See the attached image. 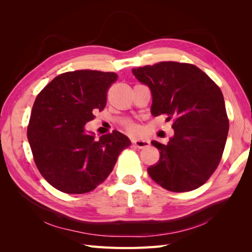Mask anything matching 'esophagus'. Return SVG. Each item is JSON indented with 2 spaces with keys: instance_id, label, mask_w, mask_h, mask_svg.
I'll use <instances>...</instances> for the list:
<instances>
[{
  "instance_id": "esophagus-1",
  "label": "esophagus",
  "mask_w": 252,
  "mask_h": 252,
  "mask_svg": "<svg viewBox=\"0 0 252 252\" xmlns=\"http://www.w3.org/2000/svg\"><path fill=\"white\" fill-rule=\"evenodd\" d=\"M132 144L135 147H138L140 149L147 147L150 145V142L148 140H132Z\"/></svg>"
}]
</instances>
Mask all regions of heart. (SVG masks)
<instances>
[{"mask_svg":"<svg viewBox=\"0 0 252 252\" xmlns=\"http://www.w3.org/2000/svg\"><path fill=\"white\" fill-rule=\"evenodd\" d=\"M128 129L130 131H135L136 130V126H134V125H128Z\"/></svg>","mask_w":252,"mask_h":252,"instance_id":"heart-1","label":"heart"}]
</instances>
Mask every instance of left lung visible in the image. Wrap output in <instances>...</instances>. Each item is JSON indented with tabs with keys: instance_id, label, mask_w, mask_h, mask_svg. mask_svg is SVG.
<instances>
[{
	"instance_id": "left-lung-1",
	"label": "left lung",
	"mask_w": 252,
	"mask_h": 252,
	"mask_svg": "<svg viewBox=\"0 0 252 252\" xmlns=\"http://www.w3.org/2000/svg\"><path fill=\"white\" fill-rule=\"evenodd\" d=\"M150 88L151 114L171 120L173 138L166 145L152 141L159 151L147 169L157 184L173 192L191 191L205 184L222 158L229 120L217 84L192 64L159 62L133 68Z\"/></svg>"
}]
</instances>
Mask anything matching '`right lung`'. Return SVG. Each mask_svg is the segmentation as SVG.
Here are the masks:
<instances>
[{
  "label": "right lung",
  "mask_w": 252,
  "mask_h": 252,
  "mask_svg": "<svg viewBox=\"0 0 252 252\" xmlns=\"http://www.w3.org/2000/svg\"><path fill=\"white\" fill-rule=\"evenodd\" d=\"M118 74L75 70L58 75L37 94L27 127L34 163L60 191L86 193L107 179L130 140L113 130L95 140L85 125L102 111Z\"/></svg>",
  "instance_id": "add662e5"
}]
</instances>
